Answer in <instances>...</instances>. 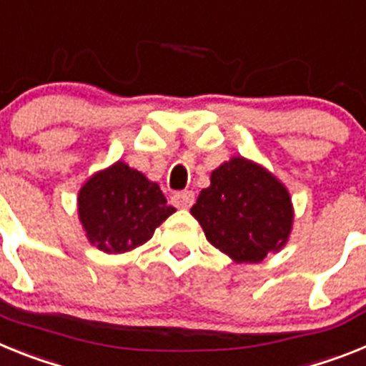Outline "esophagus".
<instances>
[{"instance_id":"obj_1","label":"esophagus","mask_w":366,"mask_h":366,"mask_svg":"<svg viewBox=\"0 0 366 366\" xmlns=\"http://www.w3.org/2000/svg\"><path fill=\"white\" fill-rule=\"evenodd\" d=\"M172 203L179 209H190L194 203V194L190 190H183V192H176L172 196Z\"/></svg>"}]
</instances>
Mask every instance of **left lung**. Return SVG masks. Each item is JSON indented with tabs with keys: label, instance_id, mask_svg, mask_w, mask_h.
I'll return each mask as SVG.
<instances>
[{
	"label": "left lung",
	"instance_id": "left-lung-1",
	"mask_svg": "<svg viewBox=\"0 0 366 366\" xmlns=\"http://www.w3.org/2000/svg\"><path fill=\"white\" fill-rule=\"evenodd\" d=\"M192 216L207 240L236 262H260L279 251L292 231L290 194L258 164L234 157L216 168Z\"/></svg>",
	"mask_w": 366,
	"mask_h": 366
}]
</instances>
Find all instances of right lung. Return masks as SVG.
Wrapping results in <instances>:
<instances>
[{
  "label": "right lung",
  "mask_w": 366,
  "mask_h": 366,
  "mask_svg": "<svg viewBox=\"0 0 366 366\" xmlns=\"http://www.w3.org/2000/svg\"><path fill=\"white\" fill-rule=\"evenodd\" d=\"M174 211L157 183L121 161L89 177L79 194L80 222L104 253H124L148 242Z\"/></svg>",
  "instance_id": "right-lung-1"
}]
</instances>
